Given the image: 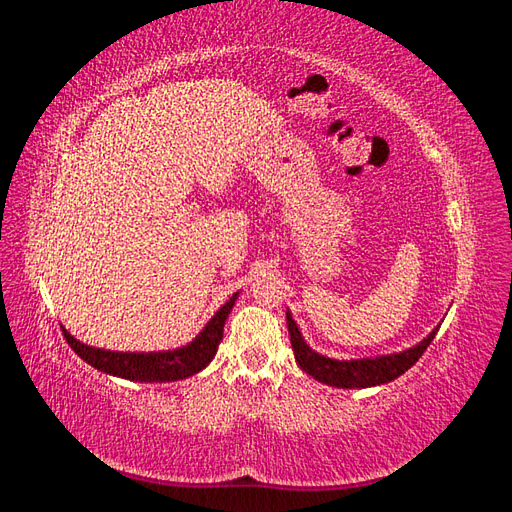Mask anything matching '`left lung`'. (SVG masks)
I'll use <instances>...</instances> for the list:
<instances>
[{
  "instance_id": "8db88e82",
  "label": "left lung",
  "mask_w": 512,
  "mask_h": 512,
  "mask_svg": "<svg viewBox=\"0 0 512 512\" xmlns=\"http://www.w3.org/2000/svg\"><path fill=\"white\" fill-rule=\"evenodd\" d=\"M286 324L290 333V344L294 359L301 365L305 374L316 378L322 384L337 386V389H367V386L386 384L399 378L421 359L431 339L436 337L438 327L433 329L421 344H416L404 352L397 354H382V356H369V359H354V361H337L329 356L318 354L316 350L305 344V339L292 320L290 312H286Z\"/></svg>"
}]
</instances>
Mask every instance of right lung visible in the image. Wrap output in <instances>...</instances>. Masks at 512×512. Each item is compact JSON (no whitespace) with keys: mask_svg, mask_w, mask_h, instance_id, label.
<instances>
[{"mask_svg":"<svg viewBox=\"0 0 512 512\" xmlns=\"http://www.w3.org/2000/svg\"><path fill=\"white\" fill-rule=\"evenodd\" d=\"M237 297L239 292L232 294L188 346L168 352H113L91 348L87 344H81L79 339H74L66 329L61 331H64L70 348L79 354L83 361L104 371V374L134 382H175L198 374L200 369H205L213 361L224 335V322Z\"/></svg>","mask_w":512,"mask_h":512,"instance_id":"1","label":"right lung"}]
</instances>
